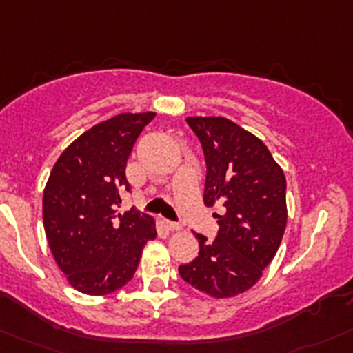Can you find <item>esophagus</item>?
Masks as SVG:
<instances>
[{
    "instance_id": "34e87169",
    "label": "esophagus",
    "mask_w": 353,
    "mask_h": 353,
    "mask_svg": "<svg viewBox=\"0 0 353 353\" xmlns=\"http://www.w3.org/2000/svg\"><path fill=\"white\" fill-rule=\"evenodd\" d=\"M163 225H165V228L169 230V232H179L181 230V225H177V223H172V221H163Z\"/></svg>"
}]
</instances>
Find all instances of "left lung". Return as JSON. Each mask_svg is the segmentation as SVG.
I'll return each mask as SVG.
<instances>
[{
  "mask_svg": "<svg viewBox=\"0 0 353 353\" xmlns=\"http://www.w3.org/2000/svg\"><path fill=\"white\" fill-rule=\"evenodd\" d=\"M205 154L203 203L221 202L219 233H200L199 258L179 266L183 281L216 299L235 298L261 279L288 225L285 176L261 139L223 117H188Z\"/></svg>",
  "mask_w": 353,
  "mask_h": 353,
  "instance_id": "1",
  "label": "left lung"
}]
</instances>
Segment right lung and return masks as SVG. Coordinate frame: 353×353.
I'll return each mask as SVG.
<instances>
[{"instance_id": "1", "label": "right lung", "mask_w": 353, "mask_h": 353, "mask_svg": "<svg viewBox=\"0 0 353 353\" xmlns=\"http://www.w3.org/2000/svg\"><path fill=\"white\" fill-rule=\"evenodd\" d=\"M157 113H121L94 125L55 161L43 192V226L69 285L88 296L130 281L143 249L157 239L154 219L136 209L118 212L130 192L125 167L134 143Z\"/></svg>"}]
</instances>
